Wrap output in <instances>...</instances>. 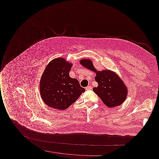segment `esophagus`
<instances>
[{
  "mask_svg": "<svg viewBox=\"0 0 159 159\" xmlns=\"http://www.w3.org/2000/svg\"><path fill=\"white\" fill-rule=\"evenodd\" d=\"M85 89H86V91H89V90H91V89H92V86H88L86 87Z\"/></svg>",
  "mask_w": 159,
  "mask_h": 159,
  "instance_id": "obj_1",
  "label": "esophagus"
}]
</instances>
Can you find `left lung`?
Returning a JSON list of instances; mask_svg holds the SVG:
<instances>
[{
	"label": "left lung",
	"mask_w": 159,
	"mask_h": 159,
	"mask_svg": "<svg viewBox=\"0 0 159 159\" xmlns=\"http://www.w3.org/2000/svg\"><path fill=\"white\" fill-rule=\"evenodd\" d=\"M80 63L95 73V79L98 85L93 88V91L107 107L113 108L122 104L127 98L128 90L119 76L110 70H97L90 59H82Z\"/></svg>",
	"instance_id": "obj_1"
}]
</instances>
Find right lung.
Here are the masks:
<instances>
[{
  "instance_id": "add662e5",
  "label": "right lung",
  "mask_w": 159,
  "mask_h": 159,
  "mask_svg": "<svg viewBox=\"0 0 159 159\" xmlns=\"http://www.w3.org/2000/svg\"><path fill=\"white\" fill-rule=\"evenodd\" d=\"M72 66L64 58L53 59L47 65L39 84L40 96L46 105L66 110L85 91L76 79L69 76Z\"/></svg>"
}]
</instances>
